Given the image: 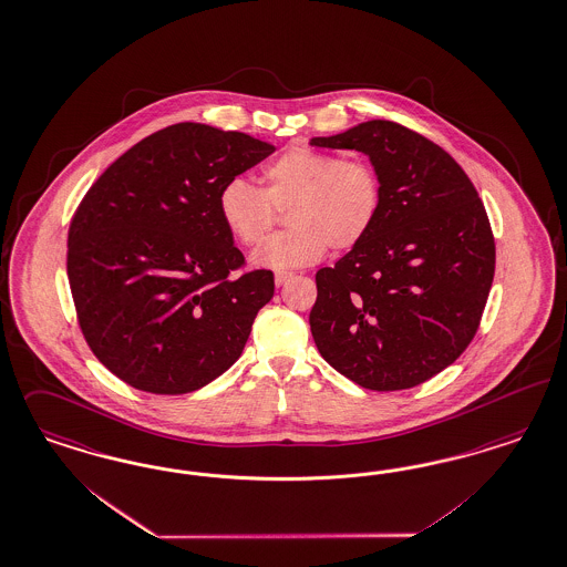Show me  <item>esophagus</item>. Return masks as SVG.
<instances>
[{
  "instance_id": "34e87169",
  "label": "esophagus",
  "mask_w": 567,
  "mask_h": 567,
  "mask_svg": "<svg viewBox=\"0 0 567 567\" xmlns=\"http://www.w3.org/2000/svg\"><path fill=\"white\" fill-rule=\"evenodd\" d=\"M293 275L290 271H277L275 274V286L279 288V286H286L290 279H292Z\"/></svg>"
}]
</instances>
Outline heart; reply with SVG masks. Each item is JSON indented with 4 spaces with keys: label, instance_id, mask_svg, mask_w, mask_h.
I'll return each mask as SVG.
<instances>
[{
    "label": "heart",
    "instance_id": "b5f03b06",
    "mask_svg": "<svg viewBox=\"0 0 567 567\" xmlns=\"http://www.w3.org/2000/svg\"><path fill=\"white\" fill-rule=\"evenodd\" d=\"M265 187L235 176L218 190V216L233 239L256 246L286 210L288 231L277 233L256 252L254 265L290 271L317 262L328 248L351 250L377 223L382 185L365 159L296 145L262 172Z\"/></svg>",
    "mask_w": 567,
    "mask_h": 567
}]
</instances>
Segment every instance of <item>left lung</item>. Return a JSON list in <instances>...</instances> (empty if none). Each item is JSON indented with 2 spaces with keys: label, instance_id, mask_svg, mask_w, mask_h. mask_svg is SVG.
Listing matches in <instances>:
<instances>
[{
  "label": "left lung",
  "instance_id": "obj_1",
  "mask_svg": "<svg viewBox=\"0 0 567 567\" xmlns=\"http://www.w3.org/2000/svg\"><path fill=\"white\" fill-rule=\"evenodd\" d=\"M311 145L365 153L382 185L374 227L315 275V344L363 389H412L477 334L496 267L483 202L450 153L395 122L372 120Z\"/></svg>",
  "mask_w": 567,
  "mask_h": 567
}]
</instances>
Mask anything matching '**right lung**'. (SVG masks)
I'll return each mask as SVG.
<instances>
[{"instance_id": "add662e5", "label": "right lung", "mask_w": 567, "mask_h": 567, "mask_svg": "<svg viewBox=\"0 0 567 567\" xmlns=\"http://www.w3.org/2000/svg\"><path fill=\"white\" fill-rule=\"evenodd\" d=\"M206 124L164 127L115 159L71 218L66 275L87 347L138 391L183 395L239 359L274 274L244 254L218 190L274 153Z\"/></svg>"}]
</instances>
